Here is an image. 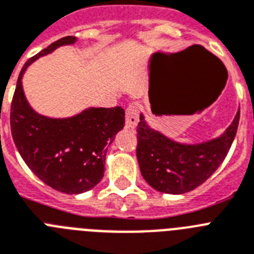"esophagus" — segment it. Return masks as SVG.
<instances>
[{"label": "esophagus", "instance_id": "1", "mask_svg": "<svg viewBox=\"0 0 254 254\" xmlns=\"http://www.w3.org/2000/svg\"><path fill=\"white\" fill-rule=\"evenodd\" d=\"M139 112H140V105L138 102L130 103L127 107V127L130 129L138 125L139 123Z\"/></svg>", "mask_w": 254, "mask_h": 254}]
</instances>
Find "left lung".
Segmentation results:
<instances>
[{
    "instance_id": "8db88e82",
    "label": "left lung",
    "mask_w": 254,
    "mask_h": 254,
    "mask_svg": "<svg viewBox=\"0 0 254 254\" xmlns=\"http://www.w3.org/2000/svg\"><path fill=\"white\" fill-rule=\"evenodd\" d=\"M237 112L229 127L215 139L183 144L152 129L143 114L136 127V158L140 173L161 193L183 194L203 184L225 160L239 124Z\"/></svg>"
}]
</instances>
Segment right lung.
<instances>
[{"mask_svg":"<svg viewBox=\"0 0 254 254\" xmlns=\"http://www.w3.org/2000/svg\"><path fill=\"white\" fill-rule=\"evenodd\" d=\"M75 42V37H64L26 61L10 112L12 139L25 164L45 184L66 194L84 193L101 182L107 147L125 124L121 107H89L71 118L52 119L35 112L28 103L21 83L26 67Z\"/></svg>","mask_w":254,"mask_h":254,"instance_id":"1","label":"right lung"}]
</instances>
